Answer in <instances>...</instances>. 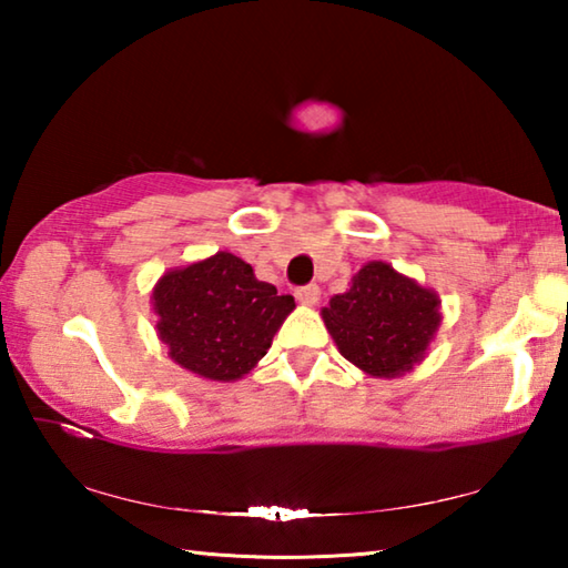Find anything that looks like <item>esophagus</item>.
Here are the masks:
<instances>
[{
    "instance_id": "obj_1",
    "label": "esophagus",
    "mask_w": 568,
    "mask_h": 568,
    "mask_svg": "<svg viewBox=\"0 0 568 568\" xmlns=\"http://www.w3.org/2000/svg\"><path fill=\"white\" fill-rule=\"evenodd\" d=\"M295 297H297V303H303V305H315V303H318V297H321V287L315 283L301 285L295 291Z\"/></svg>"
}]
</instances>
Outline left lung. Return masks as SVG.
<instances>
[{"instance_id":"obj_1","label":"left lung","mask_w":568,"mask_h":568,"mask_svg":"<svg viewBox=\"0 0 568 568\" xmlns=\"http://www.w3.org/2000/svg\"><path fill=\"white\" fill-rule=\"evenodd\" d=\"M323 321L345 361L371 376L393 378L423 358L440 313L436 293L388 263H368L353 277L348 293L323 307Z\"/></svg>"}]
</instances>
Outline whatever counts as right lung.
<instances>
[{
    "label": "right lung",
    "mask_w": 568,
    "mask_h": 568,
    "mask_svg": "<svg viewBox=\"0 0 568 568\" xmlns=\"http://www.w3.org/2000/svg\"><path fill=\"white\" fill-rule=\"evenodd\" d=\"M152 297L170 358L210 381L245 376L295 307L293 295H277L233 253L162 275Z\"/></svg>",
    "instance_id": "add662e5"
}]
</instances>
